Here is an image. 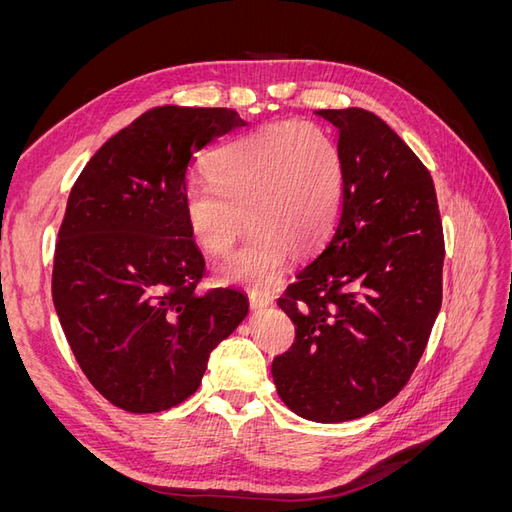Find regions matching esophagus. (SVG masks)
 Instances as JSON below:
<instances>
[{
	"label": "esophagus",
	"mask_w": 512,
	"mask_h": 512,
	"mask_svg": "<svg viewBox=\"0 0 512 512\" xmlns=\"http://www.w3.org/2000/svg\"><path fill=\"white\" fill-rule=\"evenodd\" d=\"M250 305L252 309H267L269 305H273V299L262 297V294H250Z\"/></svg>",
	"instance_id": "34e87169"
}]
</instances>
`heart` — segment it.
I'll list each match as a JSON object with an SVG mask.
<instances>
[{"instance_id":"heart-1","label":"heart","mask_w":512,"mask_h":512,"mask_svg":"<svg viewBox=\"0 0 512 512\" xmlns=\"http://www.w3.org/2000/svg\"><path fill=\"white\" fill-rule=\"evenodd\" d=\"M207 170L211 183H192L183 196L185 222L200 247L226 254L247 222L254 226L241 250L218 267L230 284L273 288L290 252L318 250L342 207V153L312 123H280L239 138L215 151Z\"/></svg>"}]
</instances>
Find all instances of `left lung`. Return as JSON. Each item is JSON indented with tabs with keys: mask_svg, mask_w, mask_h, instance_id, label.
<instances>
[{
	"mask_svg": "<svg viewBox=\"0 0 512 512\" xmlns=\"http://www.w3.org/2000/svg\"><path fill=\"white\" fill-rule=\"evenodd\" d=\"M337 128L344 196L331 241L277 301L297 329L271 367L307 421L344 423L391 401L442 305L436 188L412 149L363 108L316 111Z\"/></svg>",
	"mask_w": 512,
	"mask_h": 512,
	"instance_id": "obj_1",
	"label": "left lung"
}]
</instances>
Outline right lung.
<instances>
[{
	"mask_svg": "<svg viewBox=\"0 0 512 512\" xmlns=\"http://www.w3.org/2000/svg\"><path fill=\"white\" fill-rule=\"evenodd\" d=\"M230 108L158 106L87 162L68 198L53 303L89 382L134 414L173 408L250 312L239 290L196 292L205 258L185 222L188 164L245 128Z\"/></svg>",
	"mask_w": 512,
	"mask_h": 512,
	"instance_id": "obj_1",
	"label": "right lung"
}]
</instances>
